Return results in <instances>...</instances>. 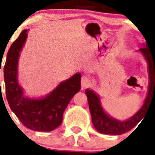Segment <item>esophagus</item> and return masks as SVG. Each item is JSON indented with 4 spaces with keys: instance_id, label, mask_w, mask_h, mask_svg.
I'll list each match as a JSON object with an SVG mask.
<instances>
[{
    "instance_id": "esophagus-1",
    "label": "esophagus",
    "mask_w": 155,
    "mask_h": 155,
    "mask_svg": "<svg viewBox=\"0 0 155 155\" xmlns=\"http://www.w3.org/2000/svg\"><path fill=\"white\" fill-rule=\"evenodd\" d=\"M91 84H92L91 78L87 75H83L82 79H81V86H82L83 88L87 87Z\"/></svg>"
}]
</instances>
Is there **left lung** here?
<instances>
[{
    "instance_id": "1",
    "label": "left lung",
    "mask_w": 155,
    "mask_h": 155,
    "mask_svg": "<svg viewBox=\"0 0 155 155\" xmlns=\"http://www.w3.org/2000/svg\"><path fill=\"white\" fill-rule=\"evenodd\" d=\"M147 44L139 49V51L144 54L148 62L150 75L149 90L144 104L134 117L125 121H119L108 117L104 112L98 96L95 94L92 90L86 89L85 91L89 104L90 113L92 115V124L100 133L104 134L120 135L130 131L141 121L150 103L155 101V50L150 49L148 47L149 45Z\"/></svg>"
}]
</instances>
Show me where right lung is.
<instances>
[{
	"instance_id": "1",
	"label": "right lung",
	"mask_w": 155,
	"mask_h": 155,
	"mask_svg": "<svg viewBox=\"0 0 155 155\" xmlns=\"http://www.w3.org/2000/svg\"><path fill=\"white\" fill-rule=\"evenodd\" d=\"M26 36L27 30H23L7 53L4 67L6 98L11 110L25 127L35 131H52L61 125L65 108L75 93L80 90L81 75L77 73L69 80L61 83L56 89L43 99L25 98L18 83L17 69L18 55Z\"/></svg>"
}]
</instances>
